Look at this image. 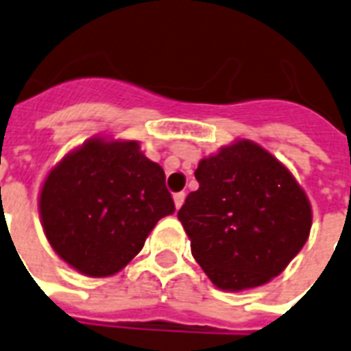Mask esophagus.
I'll return each instance as SVG.
<instances>
[{
	"label": "esophagus",
	"instance_id": "34e87169",
	"mask_svg": "<svg viewBox=\"0 0 351 351\" xmlns=\"http://www.w3.org/2000/svg\"><path fill=\"white\" fill-rule=\"evenodd\" d=\"M173 200H175V208L180 209L182 204H184V200H186V193H175Z\"/></svg>",
	"mask_w": 351,
	"mask_h": 351
}]
</instances>
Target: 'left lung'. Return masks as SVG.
<instances>
[{"instance_id":"obj_1","label":"left lung","mask_w":351,"mask_h":351,"mask_svg":"<svg viewBox=\"0 0 351 351\" xmlns=\"http://www.w3.org/2000/svg\"><path fill=\"white\" fill-rule=\"evenodd\" d=\"M195 176L178 220L209 280L242 291L280 275L311 230L310 200L288 167L258 143L234 140L200 160Z\"/></svg>"}]
</instances>
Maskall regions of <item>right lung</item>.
Instances as JSON below:
<instances>
[{
	"mask_svg": "<svg viewBox=\"0 0 351 351\" xmlns=\"http://www.w3.org/2000/svg\"><path fill=\"white\" fill-rule=\"evenodd\" d=\"M38 208L52 250L87 277L123 269L156 222L175 213L164 169L136 140L106 136L87 140L49 171Z\"/></svg>",
	"mask_w": 351,
	"mask_h": 351,
	"instance_id": "1",
	"label": "right lung"
}]
</instances>
